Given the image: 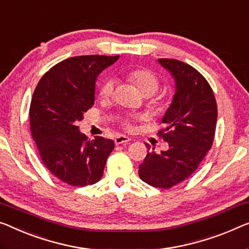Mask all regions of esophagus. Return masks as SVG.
<instances>
[{
  "label": "esophagus",
  "instance_id": "34e87169",
  "mask_svg": "<svg viewBox=\"0 0 249 249\" xmlns=\"http://www.w3.org/2000/svg\"><path fill=\"white\" fill-rule=\"evenodd\" d=\"M131 141V139H129L128 136H125V135H117L116 137H115V144H123V143H127Z\"/></svg>",
  "mask_w": 249,
  "mask_h": 249
}]
</instances>
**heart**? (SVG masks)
Returning <instances> with one entry per match:
<instances>
[{"mask_svg":"<svg viewBox=\"0 0 249 249\" xmlns=\"http://www.w3.org/2000/svg\"><path fill=\"white\" fill-rule=\"evenodd\" d=\"M125 79L134 85V86L139 89L141 94H143L144 96H152L155 94L161 84L160 78H159L157 73L146 68H135L128 70V71L125 73ZM113 81L106 80L104 81L101 88H99L98 96L101 99H109L113 96ZM154 104L155 106H159L160 105V102L155 101ZM122 124H123L125 128H129L132 125V120L131 118H124Z\"/></svg>","mask_w":249,"mask_h":249,"instance_id":"heart-1","label":"heart"}]
</instances>
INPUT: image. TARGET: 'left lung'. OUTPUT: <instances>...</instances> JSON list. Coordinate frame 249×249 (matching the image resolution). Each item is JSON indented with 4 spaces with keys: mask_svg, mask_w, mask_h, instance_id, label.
Returning <instances> with one entry per match:
<instances>
[{
    "mask_svg": "<svg viewBox=\"0 0 249 249\" xmlns=\"http://www.w3.org/2000/svg\"><path fill=\"white\" fill-rule=\"evenodd\" d=\"M176 79L177 91L158 135L169 143L161 153L147 152L139 166L141 180L170 189L194 173L213 143L217 103L213 88L194 67L176 59H159ZM148 147V144H147ZM150 150V148H148Z\"/></svg>",
    "mask_w": 249,
    "mask_h": 249,
    "instance_id": "1",
    "label": "left lung"
}]
</instances>
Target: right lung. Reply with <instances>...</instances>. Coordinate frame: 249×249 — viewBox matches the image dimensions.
Listing matches in <instances>:
<instances>
[{
	"mask_svg": "<svg viewBox=\"0 0 249 249\" xmlns=\"http://www.w3.org/2000/svg\"><path fill=\"white\" fill-rule=\"evenodd\" d=\"M120 55L90 54L66 59L42 76L30 104V129L46 168L72 187L102 179L112 140H88L78 122L95 102V83Z\"/></svg>",
	"mask_w": 249,
	"mask_h": 249,
	"instance_id": "right-lung-1",
	"label": "right lung"
}]
</instances>
